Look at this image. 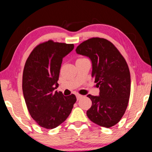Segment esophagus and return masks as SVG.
Instances as JSON below:
<instances>
[{
    "instance_id": "1",
    "label": "esophagus",
    "mask_w": 152,
    "mask_h": 152,
    "mask_svg": "<svg viewBox=\"0 0 152 152\" xmlns=\"http://www.w3.org/2000/svg\"><path fill=\"white\" fill-rule=\"evenodd\" d=\"M76 96H77V100H79V99H80V98H82V95L79 94H76Z\"/></svg>"
}]
</instances>
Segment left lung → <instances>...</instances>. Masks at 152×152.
Instances as JSON below:
<instances>
[{
    "label": "left lung",
    "instance_id": "1",
    "mask_svg": "<svg viewBox=\"0 0 152 152\" xmlns=\"http://www.w3.org/2000/svg\"><path fill=\"white\" fill-rule=\"evenodd\" d=\"M75 50L90 58L91 77L100 90L99 96L87 95L92 102L87 117L93 123L109 128L121 121L128 107L130 94L128 65L115 46L103 38L85 41Z\"/></svg>",
    "mask_w": 152,
    "mask_h": 152
}]
</instances>
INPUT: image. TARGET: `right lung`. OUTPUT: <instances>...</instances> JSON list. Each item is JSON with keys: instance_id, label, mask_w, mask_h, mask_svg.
Masks as SVG:
<instances>
[{"instance_id": "add662e5", "label": "right lung", "mask_w": 152, "mask_h": 152, "mask_svg": "<svg viewBox=\"0 0 152 152\" xmlns=\"http://www.w3.org/2000/svg\"><path fill=\"white\" fill-rule=\"evenodd\" d=\"M74 48V44L49 40L34 48L24 65L22 91L27 109L39 125L53 129L70 115L77 99L54 91L58 87L63 58Z\"/></svg>"}]
</instances>
